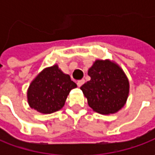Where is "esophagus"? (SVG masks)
Returning <instances> with one entry per match:
<instances>
[{
    "label": "esophagus",
    "instance_id": "34e87169",
    "mask_svg": "<svg viewBox=\"0 0 155 155\" xmlns=\"http://www.w3.org/2000/svg\"><path fill=\"white\" fill-rule=\"evenodd\" d=\"M84 84V79H81V80L78 81V83H77V84H78V87H81Z\"/></svg>",
    "mask_w": 155,
    "mask_h": 155
}]
</instances>
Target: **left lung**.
Segmentation results:
<instances>
[{"instance_id": "1", "label": "left lung", "mask_w": 155, "mask_h": 155, "mask_svg": "<svg viewBox=\"0 0 155 155\" xmlns=\"http://www.w3.org/2000/svg\"><path fill=\"white\" fill-rule=\"evenodd\" d=\"M91 80L80 87L89 106L100 114L116 113L128 98L129 84L122 70L109 60H97L89 69Z\"/></svg>"}]
</instances>
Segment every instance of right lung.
<instances>
[{"label": "right lung", "mask_w": 155, "mask_h": 155, "mask_svg": "<svg viewBox=\"0 0 155 155\" xmlns=\"http://www.w3.org/2000/svg\"><path fill=\"white\" fill-rule=\"evenodd\" d=\"M76 87L69 75L53 65L42 71L31 83L27 91L28 104L40 113L51 114L62 108L70 91Z\"/></svg>", "instance_id": "right-lung-1"}]
</instances>
